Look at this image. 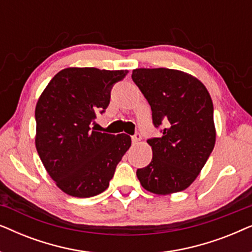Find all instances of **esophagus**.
I'll return each mask as SVG.
<instances>
[{
	"label": "esophagus",
	"mask_w": 252,
	"mask_h": 252,
	"mask_svg": "<svg viewBox=\"0 0 252 252\" xmlns=\"http://www.w3.org/2000/svg\"><path fill=\"white\" fill-rule=\"evenodd\" d=\"M141 140V134L139 133V132H136L135 134H134V135L132 136V142L135 144V143H137L139 142V141Z\"/></svg>",
	"instance_id": "obj_1"
}]
</instances>
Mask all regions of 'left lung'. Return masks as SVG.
I'll return each instance as SVG.
<instances>
[{"mask_svg":"<svg viewBox=\"0 0 252 252\" xmlns=\"http://www.w3.org/2000/svg\"><path fill=\"white\" fill-rule=\"evenodd\" d=\"M132 79L153 111L160 137L147 141L153 159L136 175L148 191L168 195L190 186L216 142L213 103L208 89L192 75L171 68H136Z\"/></svg>","mask_w":252,"mask_h":252,"instance_id":"1","label":"left lung"}]
</instances>
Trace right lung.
Returning <instances> with one entry per match:
<instances>
[{"instance_id":"add662e5","label":"right lung","mask_w":252,"mask_h":252,"mask_svg":"<svg viewBox=\"0 0 252 252\" xmlns=\"http://www.w3.org/2000/svg\"><path fill=\"white\" fill-rule=\"evenodd\" d=\"M127 70L68 67L58 72L35 108V146L57 187L74 197H92L109 187L127 150V134L96 132L91 124L108 108L111 89Z\"/></svg>"}]
</instances>
